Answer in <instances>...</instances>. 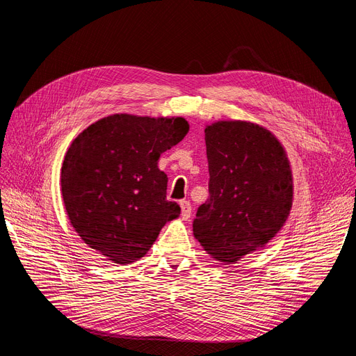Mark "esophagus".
Masks as SVG:
<instances>
[{
    "label": "esophagus",
    "mask_w": 356,
    "mask_h": 356,
    "mask_svg": "<svg viewBox=\"0 0 356 356\" xmlns=\"http://www.w3.org/2000/svg\"><path fill=\"white\" fill-rule=\"evenodd\" d=\"M179 207H181V217L184 220H188L190 215H191V204L188 200H181L179 202Z\"/></svg>",
    "instance_id": "1"
}]
</instances>
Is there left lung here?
Returning <instances> with one entry per match:
<instances>
[{
	"mask_svg": "<svg viewBox=\"0 0 356 356\" xmlns=\"http://www.w3.org/2000/svg\"><path fill=\"white\" fill-rule=\"evenodd\" d=\"M209 197L193 233L215 260L234 263L281 230L293 207V175L281 143L250 122L204 129Z\"/></svg>",
	"mask_w": 356,
	"mask_h": 356,
	"instance_id": "8db88e82",
	"label": "left lung"
}]
</instances>
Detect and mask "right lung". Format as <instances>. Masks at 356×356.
Masks as SVG:
<instances>
[{
  "label": "right lung",
  "instance_id": "1",
  "mask_svg": "<svg viewBox=\"0 0 356 356\" xmlns=\"http://www.w3.org/2000/svg\"><path fill=\"white\" fill-rule=\"evenodd\" d=\"M188 132L182 117L114 114L74 139L60 172L70 221L92 250L117 264L144 257L181 208L166 200L161 153Z\"/></svg>",
  "mask_w": 356,
  "mask_h": 356
}]
</instances>
